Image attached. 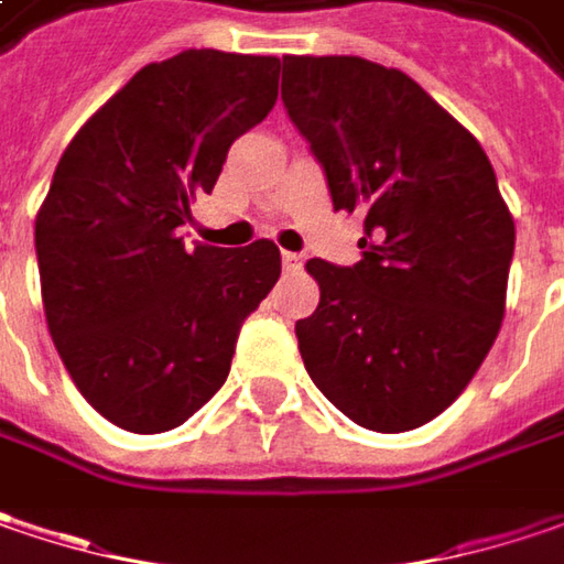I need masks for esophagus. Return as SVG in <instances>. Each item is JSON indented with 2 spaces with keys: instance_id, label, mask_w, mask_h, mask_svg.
Here are the masks:
<instances>
[{
  "instance_id": "obj_1",
  "label": "esophagus",
  "mask_w": 564,
  "mask_h": 564,
  "mask_svg": "<svg viewBox=\"0 0 564 564\" xmlns=\"http://www.w3.org/2000/svg\"><path fill=\"white\" fill-rule=\"evenodd\" d=\"M282 267H285V272H297V269L304 267V253H282Z\"/></svg>"
}]
</instances>
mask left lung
Wrapping results in <instances>:
<instances>
[{"label": "left lung", "instance_id": "8db88e82", "mask_svg": "<svg viewBox=\"0 0 564 564\" xmlns=\"http://www.w3.org/2000/svg\"><path fill=\"white\" fill-rule=\"evenodd\" d=\"M282 104L333 209L365 215L355 267L307 260L321 304L295 324L304 368L355 425L419 429L501 329L514 218L492 161L406 72L361 56H285Z\"/></svg>", "mask_w": 564, "mask_h": 564}]
</instances>
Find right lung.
Masks as SVG:
<instances>
[{
    "label": "right lung",
    "mask_w": 564,
    "mask_h": 564,
    "mask_svg": "<svg viewBox=\"0 0 564 564\" xmlns=\"http://www.w3.org/2000/svg\"><path fill=\"white\" fill-rule=\"evenodd\" d=\"M275 98V56L184 50L135 72L56 164L34 225L43 314L82 397L127 432H171L209 403L282 272L267 238H181Z\"/></svg>",
    "instance_id": "add662e5"
}]
</instances>
